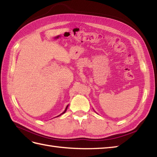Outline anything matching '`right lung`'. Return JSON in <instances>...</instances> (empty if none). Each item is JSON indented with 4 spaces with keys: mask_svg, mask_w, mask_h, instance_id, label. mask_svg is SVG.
Masks as SVG:
<instances>
[{
    "mask_svg": "<svg viewBox=\"0 0 157 157\" xmlns=\"http://www.w3.org/2000/svg\"><path fill=\"white\" fill-rule=\"evenodd\" d=\"M68 106H69V105H67V106H66V108H65V111H63V113H61V115H59V116H57V117H59V116H61V115L62 114H64V113H65L66 112V111H67V107H68Z\"/></svg>",
    "mask_w": 157,
    "mask_h": 157,
    "instance_id": "1",
    "label": "right lung"
}]
</instances>
